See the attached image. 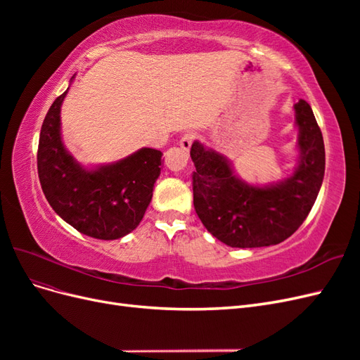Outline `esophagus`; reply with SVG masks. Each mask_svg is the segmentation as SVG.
Instances as JSON below:
<instances>
[{
    "instance_id": "34e87169",
    "label": "esophagus",
    "mask_w": 360,
    "mask_h": 360,
    "mask_svg": "<svg viewBox=\"0 0 360 360\" xmlns=\"http://www.w3.org/2000/svg\"><path fill=\"white\" fill-rule=\"evenodd\" d=\"M193 135L192 134H184L183 136H181V139H180V147H181V150H184V151H189L191 150V147H192V143H193Z\"/></svg>"
}]
</instances>
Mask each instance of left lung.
<instances>
[{
  "mask_svg": "<svg viewBox=\"0 0 360 360\" xmlns=\"http://www.w3.org/2000/svg\"><path fill=\"white\" fill-rule=\"evenodd\" d=\"M299 160L290 177L254 186L231 162L195 141L193 207L207 231L231 248H261L288 238L307 219L324 177V143L308 102L294 105Z\"/></svg>",
  "mask_w": 360,
  "mask_h": 360,
  "instance_id": "left-lung-1",
  "label": "left lung"
}]
</instances>
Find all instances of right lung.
Wrapping results in <instances>:
<instances>
[{
  "label": "right lung",
  "mask_w": 360,
  "mask_h": 360,
  "mask_svg": "<svg viewBox=\"0 0 360 360\" xmlns=\"http://www.w3.org/2000/svg\"><path fill=\"white\" fill-rule=\"evenodd\" d=\"M68 91L53 101L40 130L37 171L43 193L75 230L101 240L122 238L143 221L160 174L162 151L144 147L108 165L82 167L61 139L60 112Z\"/></svg>",
  "instance_id": "add662e5"
}]
</instances>
